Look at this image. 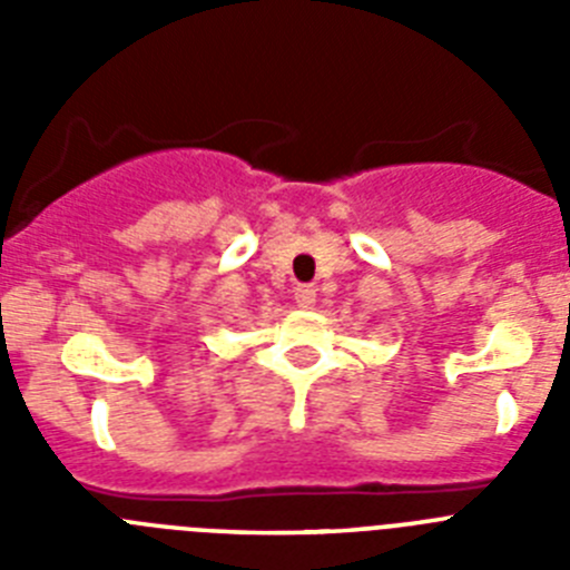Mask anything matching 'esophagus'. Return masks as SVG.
Wrapping results in <instances>:
<instances>
[{"label":"esophagus","mask_w":570,"mask_h":570,"mask_svg":"<svg viewBox=\"0 0 570 570\" xmlns=\"http://www.w3.org/2000/svg\"><path fill=\"white\" fill-rule=\"evenodd\" d=\"M294 296H296V302H299L302 308H308V305H314V299H316V288H314V285H296Z\"/></svg>","instance_id":"obj_1"}]
</instances>
